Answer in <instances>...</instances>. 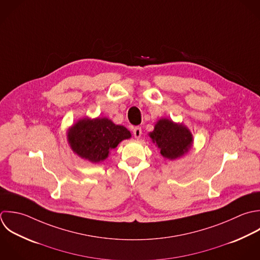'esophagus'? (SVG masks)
I'll use <instances>...</instances> for the list:
<instances>
[{"label": "esophagus", "instance_id": "obj_1", "mask_svg": "<svg viewBox=\"0 0 260 260\" xmlns=\"http://www.w3.org/2000/svg\"><path fill=\"white\" fill-rule=\"evenodd\" d=\"M133 132H134V136L136 139L141 138V136H142V127L141 126H136Z\"/></svg>", "mask_w": 260, "mask_h": 260}]
</instances>
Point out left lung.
I'll return each mask as SVG.
<instances>
[{
  "label": "left lung",
  "mask_w": 260,
  "mask_h": 260,
  "mask_svg": "<svg viewBox=\"0 0 260 260\" xmlns=\"http://www.w3.org/2000/svg\"><path fill=\"white\" fill-rule=\"evenodd\" d=\"M153 143L159 148L161 155L169 160L182 157L192 146V135L183 123H175L171 119L161 118L150 133Z\"/></svg>",
  "instance_id": "left-lung-1"
}]
</instances>
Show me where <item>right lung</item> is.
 <instances>
[{"label":"right lung","instance_id":"add662e5","mask_svg":"<svg viewBox=\"0 0 260 260\" xmlns=\"http://www.w3.org/2000/svg\"><path fill=\"white\" fill-rule=\"evenodd\" d=\"M131 137L126 127L106 117L82 118L68 131V142L73 152L92 163L105 160L110 150Z\"/></svg>","mask_w":260,"mask_h":260}]
</instances>
